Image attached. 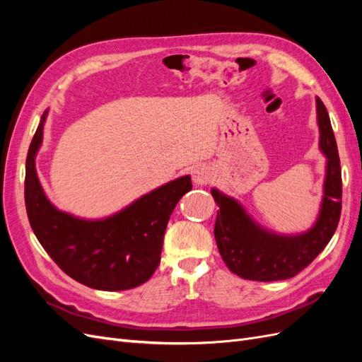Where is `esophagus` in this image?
I'll return each instance as SVG.
<instances>
[{
  "mask_svg": "<svg viewBox=\"0 0 362 362\" xmlns=\"http://www.w3.org/2000/svg\"><path fill=\"white\" fill-rule=\"evenodd\" d=\"M210 178H211V170H210V168L205 166V164H199V166L194 168V170H193V181L196 184L202 185L206 181H210Z\"/></svg>",
  "mask_w": 362,
  "mask_h": 362,
  "instance_id": "1",
  "label": "esophagus"
}]
</instances>
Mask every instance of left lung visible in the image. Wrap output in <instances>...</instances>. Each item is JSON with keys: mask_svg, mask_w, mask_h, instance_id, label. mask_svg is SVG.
Segmentation results:
<instances>
[{"mask_svg": "<svg viewBox=\"0 0 362 362\" xmlns=\"http://www.w3.org/2000/svg\"><path fill=\"white\" fill-rule=\"evenodd\" d=\"M319 149L326 158L323 196L311 228L296 234L276 233L257 222L229 194L213 187L218 205L214 237L228 269L250 281H281L298 275L332 238L341 214V168L329 115L315 96Z\"/></svg>", "mask_w": 362, "mask_h": 362, "instance_id": "1", "label": "left lung"}]
</instances>
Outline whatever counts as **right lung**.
Segmentation results:
<instances>
[{
  "instance_id": "obj_1",
  "label": "right lung",
  "mask_w": 362,
  "mask_h": 362,
  "mask_svg": "<svg viewBox=\"0 0 362 362\" xmlns=\"http://www.w3.org/2000/svg\"><path fill=\"white\" fill-rule=\"evenodd\" d=\"M48 112L40 117L25 163V205L33 233L56 264L87 287L120 291L140 286L158 266L169 218L193 187L190 175L141 194L107 217L86 218L59 210L36 170Z\"/></svg>"
}]
</instances>
